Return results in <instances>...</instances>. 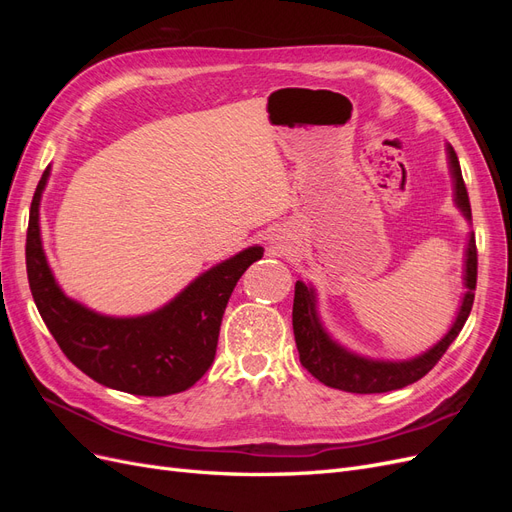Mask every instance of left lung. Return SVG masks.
I'll use <instances>...</instances> for the list:
<instances>
[{"label":"left lung","instance_id":"left-lung-1","mask_svg":"<svg viewBox=\"0 0 512 512\" xmlns=\"http://www.w3.org/2000/svg\"><path fill=\"white\" fill-rule=\"evenodd\" d=\"M448 158H451V170L455 179V203L463 211L468 220H472L470 211V198L466 183L461 177V168L457 153L453 147H448ZM476 273H478V254H476V239L470 235L468 252H466V297H463L461 309L453 329L444 335L442 342H438L429 352L416 356L412 361H369L363 356H356L342 346H337L333 339L324 333L322 324L316 316V297L314 290L307 288L305 282L294 284V303H292V329H294V342H297L299 361L301 365L318 378L322 384L331 386V389L348 391V393H386L395 389H404V386L421 380L425 374L436 367L442 359V354L455 342V337L466 324L472 303H474V290H476Z\"/></svg>","mask_w":512,"mask_h":512}]
</instances>
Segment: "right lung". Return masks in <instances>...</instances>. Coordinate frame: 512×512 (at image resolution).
Instances as JSON below:
<instances>
[{"label":"right lung","instance_id":"right-lung-1","mask_svg":"<svg viewBox=\"0 0 512 512\" xmlns=\"http://www.w3.org/2000/svg\"><path fill=\"white\" fill-rule=\"evenodd\" d=\"M49 168L29 209L25 262L38 312L61 352L83 374L108 389L164 397L190 389L215 359L226 303L239 277L262 258V247H247L203 273L175 301L138 318H108L68 299L46 262L38 207Z\"/></svg>","mask_w":512,"mask_h":512}]
</instances>
